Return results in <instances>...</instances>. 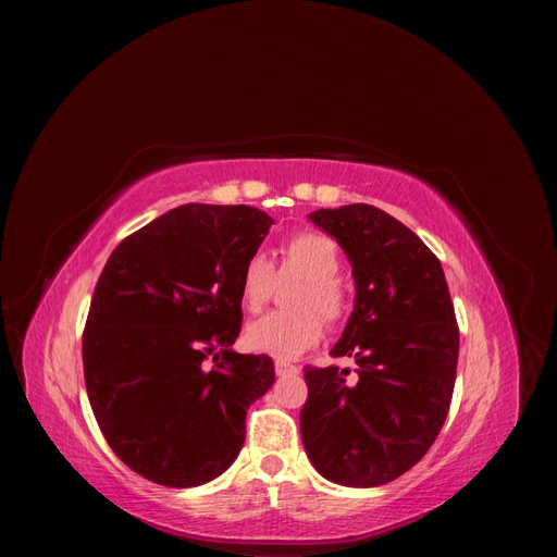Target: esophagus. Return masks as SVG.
Segmentation results:
<instances>
[{
  "label": "esophagus",
  "mask_w": 557,
  "mask_h": 557,
  "mask_svg": "<svg viewBox=\"0 0 557 557\" xmlns=\"http://www.w3.org/2000/svg\"><path fill=\"white\" fill-rule=\"evenodd\" d=\"M274 367H276V376H295V374H299V369L295 364H290V362L276 360Z\"/></svg>",
  "instance_id": "34e87169"
}]
</instances>
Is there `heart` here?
Instances as JSON below:
<instances>
[{"label":"heart","mask_w":557,"mask_h":557,"mask_svg":"<svg viewBox=\"0 0 557 557\" xmlns=\"http://www.w3.org/2000/svg\"><path fill=\"white\" fill-rule=\"evenodd\" d=\"M342 252L336 244L313 230L293 234L281 246L278 267L262 252L250 256L242 269L239 297L248 313H260L272 299L278 281L301 278L290 297L288 313H269L246 330V346L276 360H293L323 339V317L330 327L342 325L350 313L346 283L336 276Z\"/></svg>","instance_id":"heart-1"}]
</instances>
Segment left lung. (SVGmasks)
<instances>
[{"label": "left lung", "mask_w": 557, "mask_h": 557, "mask_svg": "<svg viewBox=\"0 0 557 557\" xmlns=\"http://www.w3.org/2000/svg\"><path fill=\"white\" fill-rule=\"evenodd\" d=\"M356 276V309L334 358L305 367L301 442L325 479L374 487L409 471L448 416L460 330L440 258L397 218L369 205L320 209Z\"/></svg>", "instance_id": "obj_1"}]
</instances>
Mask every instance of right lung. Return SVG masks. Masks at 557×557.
<instances>
[{
  "instance_id": "1",
  "label": "right lung",
  "mask_w": 557,
  "mask_h": 557,
  "mask_svg": "<svg viewBox=\"0 0 557 557\" xmlns=\"http://www.w3.org/2000/svg\"><path fill=\"white\" fill-rule=\"evenodd\" d=\"M272 223L248 205H183L107 260L83 330V374L99 430L139 476L193 487L239 455L246 411L276 381L269 356L230 350L244 318L242 269Z\"/></svg>"
}]
</instances>
